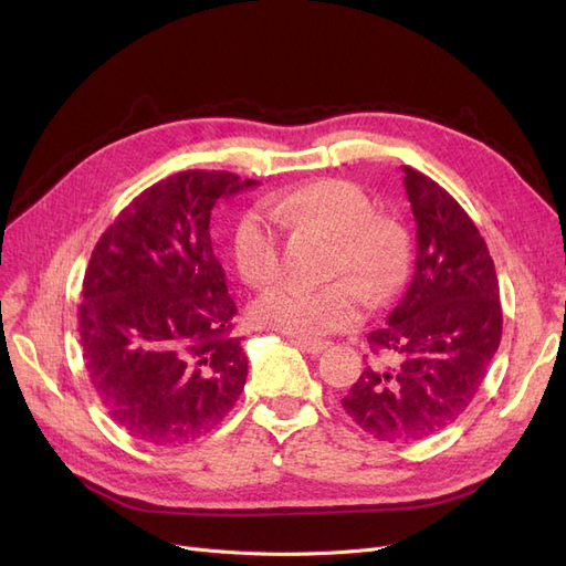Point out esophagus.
I'll return each mask as SVG.
<instances>
[{
	"mask_svg": "<svg viewBox=\"0 0 566 566\" xmlns=\"http://www.w3.org/2000/svg\"><path fill=\"white\" fill-rule=\"evenodd\" d=\"M293 345L297 347V349H302V352H306V354H312V356H318V354H323L325 349H328L331 345L328 342H310V339H293Z\"/></svg>",
	"mask_w": 566,
	"mask_h": 566,
	"instance_id": "1",
	"label": "esophagus"
}]
</instances>
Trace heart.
Returning <instances> with one entry per match:
<instances>
[{"label": "heart", "instance_id": "1", "mask_svg": "<svg viewBox=\"0 0 566 566\" xmlns=\"http://www.w3.org/2000/svg\"><path fill=\"white\" fill-rule=\"evenodd\" d=\"M269 214L281 227L316 229L335 235L333 276L328 285L285 283L254 304V318L264 328L297 339H321L354 328L364 318L366 295L385 300L399 283L406 260V235L397 221L375 214L361 186L347 179H321L269 200ZM233 260L243 279L266 287L281 276L279 231L266 214L248 212L233 231ZM357 282L354 284L350 279Z\"/></svg>", "mask_w": 566, "mask_h": 566}]
</instances>
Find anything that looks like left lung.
I'll list each match as a JSON object with an SVG mask.
<instances>
[{
  "label": "left lung",
  "mask_w": 566,
  "mask_h": 566,
  "mask_svg": "<svg viewBox=\"0 0 566 566\" xmlns=\"http://www.w3.org/2000/svg\"><path fill=\"white\" fill-rule=\"evenodd\" d=\"M416 264L403 297L368 335L370 364L342 399L380 441L427 439L455 422L482 387L503 335L493 260L468 212L430 177L403 167Z\"/></svg>",
  "instance_id": "1"
}]
</instances>
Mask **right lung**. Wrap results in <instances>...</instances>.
<instances>
[{
    "instance_id": "right-lung-1",
    "label": "right lung",
    "mask_w": 566,
    "mask_h": 566,
    "mask_svg": "<svg viewBox=\"0 0 566 566\" xmlns=\"http://www.w3.org/2000/svg\"><path fill=\"white\" fill-rule=\"evenodd\" d=\"M260 181L188 169L136 196L84 273V368L108 416L150 447H184L229 416L248 378L235 302L212 252L219 198Z\"/></svg>"
}]
</instances>
